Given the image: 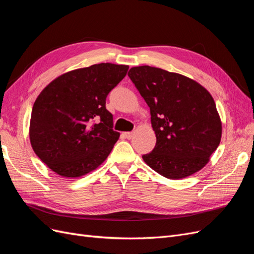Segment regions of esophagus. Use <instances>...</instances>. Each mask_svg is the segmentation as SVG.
I'll return each instance as SVG.
<instances>
[{"mask_svg": "<svg viewBox=\"0 0 254 254\" xmlns=\"http://www.w3.org/2000/svg\"><path fill=\"white\" fill-rule=\"evenodd\" d=\"M133 133L132 132H125L124 134H122V136H124L125 138H127V139H130V138H132L133 137Z\"/></svg>", "mask_w": 254, "mask_h": 254, "instance_id": "obj_1", "label": "esophagus"}]
</instances>
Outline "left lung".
<instances>
[{
    "label": "left lung",
    "mask_w": 254,
    "mask_h": 254,
    "mask_svg": "<svg viewBox=\"0 0 254 254\" xmlns=\"http://www.w3.org/2000/svg\"><path fill=\"white\" fill-rule=\"evenodd\" d=\"M149 105L156 145L142 159L158 174L182 179L201 170L222 138L213 97L198 82L149 65L128 70Z\"/></svg>",
    "instance_id": "obj_1"
}]
</instances>
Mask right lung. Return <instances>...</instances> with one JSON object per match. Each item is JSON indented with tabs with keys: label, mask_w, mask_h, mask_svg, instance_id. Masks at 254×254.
<instances>
[{
	"label": "right lung",
	"mask_w": 254,
	"mask_h": 254,
	"mask_svg": "<svg viewBox=\"0 0 254 254\" xmlns=\"http://www.w3.org/2000/svg\"><path fill=\"white\" fill-rule=\"evenodd\" d=\"M128 65L100 63L57 77L32 106L29 140L55 173L77 178L108 158L120 134L113 130L106 96L127 75Z\"/></svg>",
	"instance_id": "add662e5"
}]
</instances>
